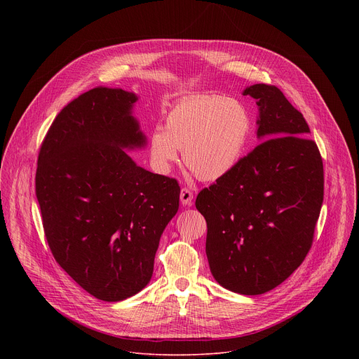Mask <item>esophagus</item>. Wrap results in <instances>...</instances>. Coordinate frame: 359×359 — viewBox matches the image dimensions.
Wrapping results in <instances>:
<instances>
[{
  "mask_svg": "<svg viewBox=\"0 0 359 359\" xmlns=\"http://www.w3.org/2000/svg\"><path fill=\"white\" fill-rule=\"evenodd\" d=\"M180 201H182L183 206H191V203H193V193H191L190 189L182 187V190H180Z\"/></svg>",
  "mask_w": 359,
  "mask_h": 359,
  "instance_id": "34e87169",
  "label": "esophagus"
}]
</instances>
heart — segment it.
Here are the masks:
<instances>
[{
	"mask_svg": "<svg viewBox=\"0 0 359 359\" xmlns=\"http://www.w3.org/2000/svg\"><path fill=\"white\" fill-rule=\"evenodd\" d=\"M251 121L241 102L222 95H190L169 109L165 128L149 135L153 166L168 173L179 159L201 180L227 176L245 149Z\"/></svg>",
	"mask_w": 359,
	"mask_h": 359,
	"instance_id": "b5f03b06",
	"label": "heart"
}]
</instances>
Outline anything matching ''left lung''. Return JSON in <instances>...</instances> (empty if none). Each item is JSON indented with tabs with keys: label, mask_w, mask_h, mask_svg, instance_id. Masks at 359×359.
I'll return each mask as SVG.
<instances>
[{
	"label": "left lung",
	"mask_w": 359,
	"mask_h": 359,
	"mask_svg": "<svg viewBox=\"0 0 359 359\" xmlns=\"http://www.w3.org/2000/svg\"><path fill=\"white\" fill-rule=\"evenodd\" d=\"M257 99L267 139L216 183L196 208L208 223L210 271L224 288L257 295L287 280L309 254L324 200V166L310 128L274 85L244 90Z\"/></svg>",
	"instance_id": "left-lung-1"
}]
</instances>
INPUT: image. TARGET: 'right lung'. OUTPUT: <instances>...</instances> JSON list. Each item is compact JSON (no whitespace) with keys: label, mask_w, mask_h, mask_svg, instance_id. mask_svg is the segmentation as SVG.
Returning a JSON list of instances; mask_svg holds the SVG:
<instances>
[{"label":"right lung","mask_w":359,"mask_h":359,"mask_svg":"<svg viewBox=\"0 0 359 359\" xmlns=\"http://www.w3.org/2000/svg\"><path fill=\"white\" fill-rule=\"evenodd\" d=\"M136 99L93 88L71 100L41 143L35 175L54 259L108 302L146 287L161 236L179 209L177 180L144 170L123 150L144 144L130 115Z\"/></svg>","instance_id":"add662e5"}]
</instances>
